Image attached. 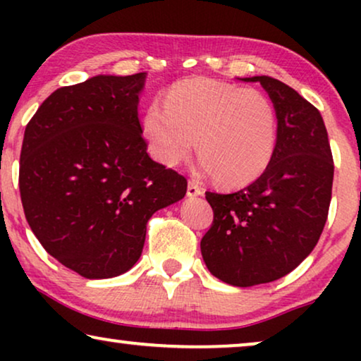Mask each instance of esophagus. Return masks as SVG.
Segmentation results:
<instances>
[{
    "instance_id": "obj_1",
    "label": "esophagus",
    "mask_w": 361,
    "mask_h": 361,
    "mask_svg": "<svg viewBox=\"0 0 361 361\" xmlns=\"http://www.w3.org/2000/svg\"><path fill=\"white\" fill-rule=\"evenodd\" d=\"M187 195L199 197V195H202V189L195 184V182H189V185H187Z\"/></svg>"
}]
</instances>
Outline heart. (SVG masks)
<instances>
[{"label":"heart","instance_id":"1","mask_svg":"<svg viewBox=\"0 0 361 361\" xmlns=\"http://www.w3.org/2000/svg\"><path fill=\"white\" fill-rule=\"evenodd\" d=\"M151 103L142 133L156 161L174 167L197 147L200 174L225 187H243L263 176L278 145L279 120L263 92L214 78H189Z\"/></svg>","mask_w":361,"mask_h":361}]
</instances>
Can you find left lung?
I'll return each mask as SVG.
<instances>
[{"mask_svg":"<svg viewBox=\"0 0 361 361\" xmlns=\"http://www.w3.org/2000/svg\"><path fill=\"white\" fill-rule=\"evenodd\" d=\"M241 80L268 92L278 111V145L268 169L250 185L205 192L214 224L200 251L215 278L250 288L283 278L317 245L332 199L334 159L317 108L273 77Z\"/></svg>","mask_w":361,"mask_h":361,"instance_id":"obj_1","label":"left lung"}]
</instances>
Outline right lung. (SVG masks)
I'll return each instance as SVG.
<instances>
[{"mask_svg":"<svg viewBox=\"0 0 361 361\" xmlns=\"http://www.w3.org/2000/svg\"><path fill=\"white\" fill-rule=\"evenodd\" d=\"M146 73L62 87L24 131L19 190L44 250L87 279L136 264L152 214L184 199L187 180L152 161L137 118Z\"/></svg>","mask_w":361,"mask_h":361,"instance_id":"right-lung-1","label":"right lung"}]
</instances>
